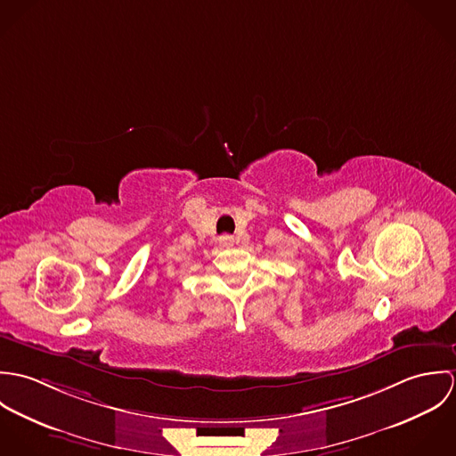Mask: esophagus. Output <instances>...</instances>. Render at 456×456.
I'll use <instances>...</instances> for the list:
<instances>
[{"label":"esophagus","instance_id":"1","mask_svg":"<svg viewBox=\"0 0 456 456\" xmlns=\"http://www.w3.org/2000/svg\"><path fill=\"white\" fill-rule=\"evenodd\" d=\"M219 244H221L223 248H232V246L235 244V239L230 237V235H223V237H219Z\"/></svg>","mask_w":456,"mask_h":456}]
</instances>
